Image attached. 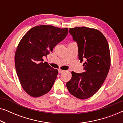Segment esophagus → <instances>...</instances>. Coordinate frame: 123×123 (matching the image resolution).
Here are the masks:
<instances>
[{
    "mask_svg": "<svg viewBox=\"0 0 123 123\" xmlns=\"http://www.w3.org/2000/svg\"><path fill=\"white\" fill-rule=\"evenodd\" d=\"M58 71H59V73H63V72H64V70H62V69H59L58 70Z\"/></svg>",
    "mask_w": 123,
    "mask_h": 123,
    "instance_id": "34e87169",
    "label": "esophagus"
}]
</instances>
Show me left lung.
Here are the masks:
<instances>
[{
	"label": "left lung",
	"instance_id": "left-lung-1",
	"mask_svg": "<svg viewBox=\"0 0 123 123\" xmlns=\"http://www.w3.org/2000/svg\"><path fill=\"white\" fill-rule=\"evenodd\" d=\"M77 43L78 58L83 63L85 72H72V78L66 84L70 94L80 100L93 96L104 83L111 64L109 46L106 38L98 30L77 27L69 30Z\"/></svg>",
	"mask_w": 123,
	"mask_h": 123
}]
</instances>
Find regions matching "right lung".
<instances>
[{
	"label": "right lung",
	"instance_id": "1",
	"mask_svg": "<svg viewBox=\"0 0 123 123\" xmlns=\"http://www.w3.org/2000/svg\"><path fill=\"white\" fill-rule=\"evenodd\" d=\"M68 28L40 25L26 32L18 43L14 56L15 67L22 87L27 93L38 97L49 92L58 70L51 68L43 57L65 38Z\"/></svg>",
	"mask_w": 123,
	"mask_h": 123
}]
</instances>
